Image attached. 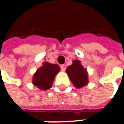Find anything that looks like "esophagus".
Listing matches in <instances>:
<instances>
[{
  "label": "esophagus",
  "mask_w": 124,
  "mask_h": 124,
  "mask_svg": "<svg viewBox=\"0 0 124 124\" xmlns=\"http://www.w3.org/2000/svg\"><path fill=\"white\" fill-rule=\"evenodd\" d=\"M66 65L65 64H62V65H60V69L63 70V71H64L65 69H66Z\"/></svg>",
  "instance_id": "34e87169"
}]
</instances>
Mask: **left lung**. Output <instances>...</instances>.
I'll list each match as a JSON object with an SVG mask.
<instances>
[{"label": "left lung", "mask_w": 124, "mask_h": 124, "mask_svg": "<svg viewBox=\"0 0 124 124\" xmlns=\"http://www.w3.org/2000/svg\"><path fill=\"white\" fill-rule=\"evenodd\" d=\"M66 72L68 74L73 85L77 88L84 87L88 84V74L78 60H74L73 64L67 68Z\"/></svg>", "instance_id": "1"}]
</instances>
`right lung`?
Here are the masks:
<instances>
[{
	"label": "right lung",
	"mask_w": 124,
	"mask_h": 124,
	"mask_svg": "<svg viewBox=\"0 0 124 124\" xmlns=\"http://www.w3.org/2000/svg\"><path fill=\"white\" fill-rule=\"evenodd\" d=\"M59 71L60 67L57 64L45 62L35 73L33 78V85L43 91L49 89Z\"/></svg>",
	"instance_id": "add662e5"
}]
</instances>
